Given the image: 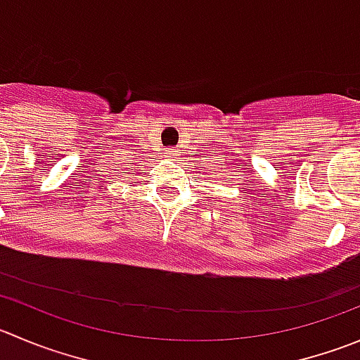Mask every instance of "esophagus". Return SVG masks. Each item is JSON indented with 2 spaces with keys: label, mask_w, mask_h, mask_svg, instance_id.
I'll list each match as a JSON object with an SVG mask.
<instances>
[{
  "label": "esophagus",
  "mask_w": 360,
  "mask_h": 360,
  "mask_svg": "<svg viewBox=\"0 0 360 360\" xmlns=\"http://www.w3.org/2000/svg\"><path fill=\"white\" fill-rule=\"evenodd\" d=\"M176 153H180V152H178V148H169V150H167V155H169V157H174V155H176Z\"/></svg>",
  "instance_id": "obj_1"
}]
</instances>
